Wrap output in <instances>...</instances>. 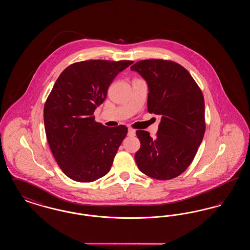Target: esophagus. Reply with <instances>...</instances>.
Masks as SVG:
<instances>
[{
  "label": "esophagus",
  "mask_w": 250,
  "mask_h": 250,
  "mask_svg": "<svg viewBox=\"0 0 250 250\" xmlns=\"http://www.w3.org/2000/svg\"><path fill=\"white\" fill-rule=\"evenodd\" d=\"M135 130L134 129H132V128H128V133H127V135L128 136H130V137H132V136H135Z\"/></svg>",
  "instance_id": "1"
}]
</instances>
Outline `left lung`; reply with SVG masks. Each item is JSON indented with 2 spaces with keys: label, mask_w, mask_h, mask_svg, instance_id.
Listing matches in <instances>:
<instances>
[{
  "label": "left lung",
  "mask_w": 250,
  "mask_h": 250,
  "mask_svg": "<svg viewBox=\"0 0 250 250\" xmlns=\"http://www.w3.org/2000/svg\"><path fill=\"white\" fill-rule=\"evenodd\" d=\"M130 69L147 83L148 111L161 115L154 139L147 131L136 132L141 142L137 166L152 178H175L190 165L204 136L202 91L189 72L171 61L143 60Z\"/></svg>",
  "instance_id": "8db88e82"
}]
</instances>
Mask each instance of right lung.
I'll list each match as a JSON object with an SVG mask.
<instances>
[{
	"mask_svg": "<svg viewBox=\"0 0 250 250\" xmlns=\"http://www.w3.org/2000/svg\"><path fill=\"white\" fill-rule=\"evenodd\" d=\"M132 61L90 60L66 67L44 107L48 145L69 178L90 183L105 176L127 127H107L95 122V108L106 99L109 85Z\"/></svg>",
	"mask_w": 250,
	"mask_h": 250,
	"instance_id": "right-lung-1",
	"label": "right lung"
}]
</instances>
